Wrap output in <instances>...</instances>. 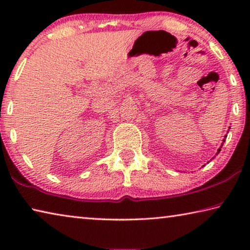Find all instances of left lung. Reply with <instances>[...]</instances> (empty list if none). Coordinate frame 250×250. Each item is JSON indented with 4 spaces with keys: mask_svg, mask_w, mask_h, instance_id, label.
<instances>
[{
    "mask_svg": "<svg viewBox=\"0 0 250 250\" xmlns=\"http://www.w3.org/2000/svg\"><path fill=\"white\" fill-rule=\"evenodd\" d=\"M224 141H225V140H224ZM223 145H224V143H222V146H223ZM219 151H221V147H219V149H218V151H217V153H219Z\"/></svg>",
    "mask_w": 250,
    "mask_h": 250,
    "instance_id": "8db88e82",
    "label": "left lung"
}]
</instances>
